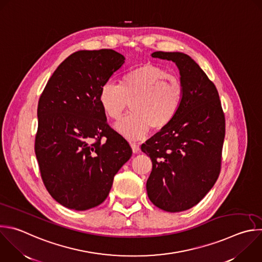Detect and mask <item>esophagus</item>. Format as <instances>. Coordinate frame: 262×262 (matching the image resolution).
Here are the masks:
<instances>
[{
	"label": "esophagus",
	"mask_w": 262,
	"mask_h": 262,
	"mask_svg": "<svg viewBox=\"0 0 262 262\" xmlns=\"http://www.w3.org/2000/svg\"><path fill=\"white\" fill-rule=\"evenodd\" d=\"M130 147L133 149L134 153H138L140 151V146L138 144H136V143H130Z\"/></svg>",
	"instance_id": "1"
}]
</instances>
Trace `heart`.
I'll return each instance as SVG.
<instances>
[{
    "instance_id": "heart-1",
    "label": "heart",
    "mask_w": 262,
    "mask_h": 262,
    "mask_svg": "<svg viewBox=\"0 0 262 262\" xmlns=\"http://www.w3.org/2000/svg\"><path fill=\"white\" fill-rule=\"evenodd\" d=\"M184 87L176 76L158 66L145 63L126 72L120 85L104 83L99 103L111 119H118L130 102L132 113L115 124L129 140L144 138L153 127L160 130L175 118L181 108Z\"/></svg>"
}]
</instances>
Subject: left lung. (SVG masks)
<instances>
[{
  "mask_svg": "<svg viewBox=\"0 0 262 262\" xmlns=\"http://www.w3.org/2000/svg\"><path fill=\"white\" fill-rule=\"evenodd\" d=\"M151 55L176 63L184 97L173 120L141 146L152 161L147 194L163 211L182 212L198 205L218 179L225 118L215 84L189 55Z\"/></svg>",
  "mask_w": 262,
  "mask_h": 262,
  "instance_id": "1",
  "label": "left lung"
}]
</instances>
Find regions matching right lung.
<instances>
[{
  "label": "right lung",
  "instance_id": "add662e5",
  "mask_svg": "<svg viewBox=\"0 0 262 262\" xmlns=\"http://www.w3.org/2000/svg\"><path fill=\"white\" fill-rule=\"evenodd\" d=\"M124 59L112 49L76 51L57 67L40 97L36 157L46 189L68 209L101 205L132 156L99 103L101 86Z\"/></svg>",
  "mask_w": 262,
  "mask_h": 262
}]
</instances>
